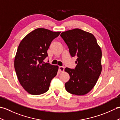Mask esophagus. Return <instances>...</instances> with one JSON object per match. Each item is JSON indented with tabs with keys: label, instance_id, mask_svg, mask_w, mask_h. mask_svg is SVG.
<instances>
[{
	"label": "esophagus",
	"instance_id": "obj_1",
	"mask_svg": "<svg viewBox=\"0 0 120 120\" xmlns=\"http://www.w3.org/2000/svg\"><path fill=\"white\" fill-rule=\"evenodd\" d=\"M64 70V67H62V66H60V67H59V71L60 72H63Z\"/></svg>",
	"mask_w": 120,
	"mask_h": 120
}]
</instances>
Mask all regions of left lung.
I'll return each mask as SVG.
<instances>
[{
    "label": "left lung",
    "instance_id": "8db88e82",
    "mask_svg": "<svg viewBox=\"0 0 120 120\" xmlns=\"http://www.w3.org/2000/svg\"><path fill=\"white\" fill-rule=\"evenodd\" d=\"M60 36L68 45L71 56L77 57L75 69L64 70L70 75V80L65 83L66 90L74 95H85L93 88L101 75V47L92 34L80 29L63 32Z\"/></svg>",
    "mask_w": 120,
    "mask_h": 120
}]
</instances>
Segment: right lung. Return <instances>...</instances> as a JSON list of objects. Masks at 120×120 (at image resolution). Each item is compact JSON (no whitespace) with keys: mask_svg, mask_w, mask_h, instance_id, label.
<instances>
[{"mask_svg":"<svg viewBox=\"0 0 120 120\" xmlns=\"http://www.w3.org/2000/svg\"><path fill=\"white\" fill-rule=\"evenodd\" d=\"M61 32L37 28L25 37L18 47L14 68L19 83L28 93L40 95L49 90L51 80L57 74L58 66L43 61L52 41Z\"/></svg>","mask_w":120,"mask_h":120,"instance_id":"add662e5","label":"right lung"}]
</instances>
